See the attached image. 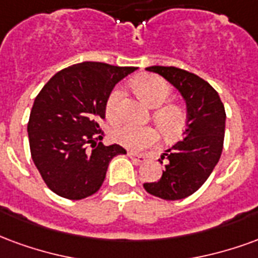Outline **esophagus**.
Here are the masks:
<instances>
[{
    "instance_id": "34e87169",
    "label": "esophagus",
    "mask_w": 258,
    "mask_h": 258,
    "mask_svg": "<svg viewBox=\"0 0 258 258\" xmlns=\"http://www.w3.org/2000/svg\"><path fill=\"white\" fill-rule=\"evenodd\" d=\"M127 157L132 158L135 162H146L147 161V157L146 155H143V154H136V152H127Z\"/></svg>"
}]
</instances>
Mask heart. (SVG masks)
I'll list each match as a JSON object with an SVG mask.
<instances>
[{
	"mask_svg": "<svg viewBox=\"0 0 258 258\" xmlns=\"http://www.w3.org/2000/svg\"><path fill=\"white\" fill-rule=\"evenodd\" d=\"M132 88L150 107L152 119L168 140H176L181 136L188 123V112L178 103H168L172 95V86L168 81L158 75H140L132 81ZM123 92L121 88H114L106 100V116L110 122H118L122 118ZM111 139L122 147L133 151L152 147L159 142V132L152 126H136L123 123L112 129Z\"/></svg>",
	"mask_w": 258,
	"mask_h": 258,
	"instance_id": "1",
	"label": "heart"
}]
</instances>
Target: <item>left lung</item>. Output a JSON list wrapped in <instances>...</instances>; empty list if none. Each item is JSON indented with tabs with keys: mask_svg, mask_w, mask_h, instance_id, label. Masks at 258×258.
<instances>
[{
	"mask_svg": "<svg viewBox=\"0 0 258 258\" xmlns=\"http://www.w3.org/2000/svg\"><path fill=\"white\" fill-rule=\"evenodd\" d=\"M146 70L158 73L176 86L188 108L184 139L159 159L162 177L155 183H144V189L154 197L178 201L198 191L219 162L224 144V104L213 86L192 73L163 66Z\"/></svg>",
	"mask_w": 258,
	"mask_h": 258,
	"instance_id": "1",
	"label": "left lung"
}]
</instances>
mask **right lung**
Listing matches in <instances>:
<instances>
[{"label": "right lung", "mask_w": 258, "mask_h": 258, "mask_svg": "<svg viewBox=\"0 0 258 258\" xmlns=\"http://www.w3.org/2000/svg\"><path fill=\"white\" fill-rule=\"evenodd\" d=\"M136 67L84 61L54 74L30 112V152L41 177L61 198L78 201L99 191L112 158L126 151L103 146L99 121L116 82ZM92 151H90V147Z\"/></svg>", "instance_id": "right-lung-1"}]
</instances>
